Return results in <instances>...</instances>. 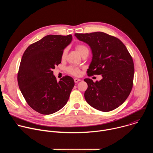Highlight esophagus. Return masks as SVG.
<instances>
[{
  "mask_svg": "<svg viewBox=\"0 0 153 153\" xmlns=\"http://www.w3.org/2000/svg\"><path fill=\"white\" fill-rule=\"evenodd\" d=\"M74 82H75V83H77L78 82L80 81V79H77V78H75V79H74Z\"/></svg>",
  "mask_w": 153,
  "mask_h": 153,
  "instance_id": "34e87169",
  "label": "esophagus"
}]
</instances>
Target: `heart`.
<instances>
[{
	"instance_id": "obj_1",
	"label": "heart",
	"mask_w": 153,
	"mask_h": 153,
	"mask_svg": "<svg viewBox=\"0 0 153 153\" xmlns=\"http://www.w3.org/2000/svg\"><path fill=\"white\" fill-rule=\"evenodd\" d=\"M76 50H77V51L79 53V54L80 55H82V54H83L85 52H89L88 48H87L86 46H85L83 45H82V44L77 45ZM67 54V50L65 49L63 51V53H62V59H65V57H66ZM68 71L70 73H71V74L74 75V76H79L80 74V71L78 68H77L76 67H69L68 68Z\"/></svg>"
}]
</instances>
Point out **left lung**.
Listing matches in <instances>:
<instances>
[{"instance_id":"8db88e82","label":"left lung","mask_w":153,"mask_h":153,"mask_svg":"<svg viewBox=\"0 0 153 153\" xmlns=\"http://www.w3.org/2000/svg\"><path fill=\"white\" fill-rule=\"evenodd\" d=\"M74 36L91 50L93 57L88 76H102L96 82L84 79L88 84L84 94L86 101L101 111L114 110L125 101L132 90L134 68L131 56L119 39L105 33H76Z\"/></svg>"}]
</instances>
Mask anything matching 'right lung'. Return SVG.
Returning <instances> with one entry per match:
<instances>
[{
  "mask_svg": "<svg viewBox=\"0 0 153 153\" xmlns=\"http://www.w3.org/2000/svg\"><path fill=\"white\" fill-rule=\"evenodd\" d=\"M72 39L71 34L47 35L30 45L22 57L19 87L29 106L40 114L58 111L69 99L73 79L65 76L57 82L53 70L61 63L63 51Z\"/></svg>",
  "mask_w": 153,
  "mask_h": 153,
  "instance_id": "obj_1",
  "label": "right lung"
}]
</instances>
